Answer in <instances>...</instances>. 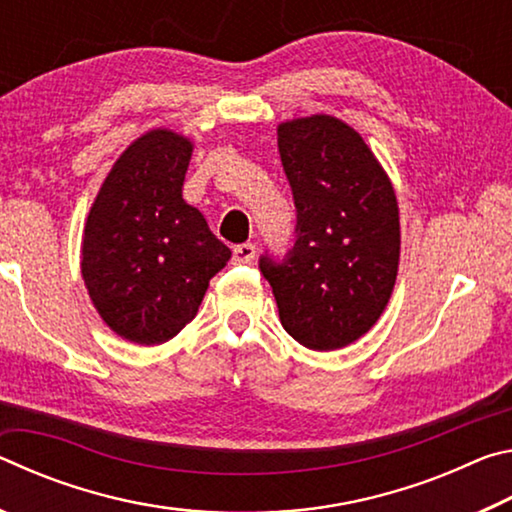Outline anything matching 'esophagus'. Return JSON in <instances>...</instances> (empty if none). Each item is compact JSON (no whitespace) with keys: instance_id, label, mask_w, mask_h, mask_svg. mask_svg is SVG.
<instances>
[{"instance_id":"34e87169","label":"esophagus","mask_w":512,"mask_h":512,"mask_svg":"<svg viewBox=\"0 0 512 512\" xmlns=\"http://www.w3.org/2000/svg\"><path fill=\"white\" fill-rule=\"evenodd\" d=\"M257 248L253 244H239L232 248V262L235 264H250L255 259Z\"/></svg>"}]
</instances>
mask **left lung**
I'll list each match as a JSON object with an SVG mask.
<instances>
[{
	"label": "left lung",
	"instance_id": "obj_1",
	"mask_svg": "<svg viewBox=\"0 0 512 512\" xmlns=\"http://www.w3.org/2000/svg\"><path fill=\"white\" fill-rule=\"evenodd\" d=\"M296 205L287 255L259 257L282 327L309 350H339L377 323L400 264L393 185L361 135L329 115L277 128Z\"/></svg>",
	"mask_w": 512,
	"mask_h": 512
}]
</instances>
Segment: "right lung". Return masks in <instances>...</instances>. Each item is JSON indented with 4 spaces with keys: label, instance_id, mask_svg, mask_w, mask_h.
<instances>
[{
    "label": "right lung",
    "instance_id": "right-lung-1",
    "mask_svg": "<svg viewBox=\"0 0 512 512\" xmlns=\"http://www.w3.org/2000/svg\"><path fill=\"white\" fill-rule=\"evenodd\" d=\"M189 158L187 137L142 135L103 180L85 223V287L106 325L131 343L173 339L232 255L183 201Z\"/></svg>",
    "mask_w": 512,
    "mask_h": 512
}]
</instances>
